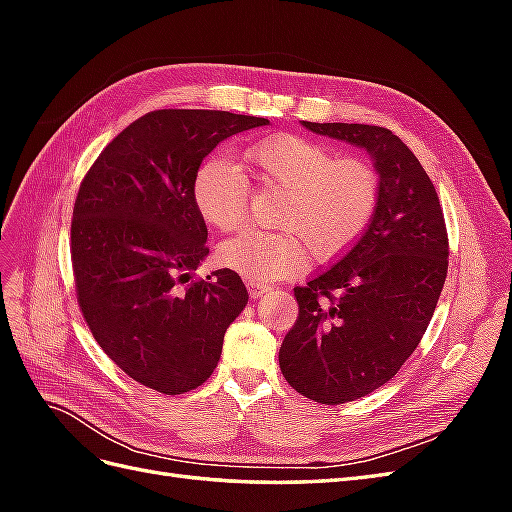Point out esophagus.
<instances>
[{
    "mask_svg": "<svg viewBox=\"0 0 512 512\" xmlns=\"http://www.w3.org/2000/svg\"><path fill=\"white\" fill-rule=\"evenodd\" d=\"M245 286H247V292H250V297H252V299H260L262 294H265V292H269V290H271V286H269V284H262V282H252V280H247V282H245Z\"/></svg>",
    "mask_w": 512,
    "mask_h": 512,
    "instance_id": "1",
    "label": "esophagus"
}]
</instances>
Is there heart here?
<instances>
[{"instance_id": "obj_1", "label": "heart", "mask_w": 512, "mask_h": 512, "mask_svg": "<svg viewBox=\"0 0 512 512\" xmlns=\"http://www.w3.org/2000/svg\"><path fill=\"white\" fill-rule=\"evenodd\" d=\"M254 185L284 190L273 224L280 230H247L222 243L218 258L252 282L301 273L309 252L318 262L346 256L361 241L380 205V175L363 158L335 156L314 138L271 134L245 145L241 168L211 156L196 168L192 198L213 230L245 224Z\"/></svg>"}]
</instances>
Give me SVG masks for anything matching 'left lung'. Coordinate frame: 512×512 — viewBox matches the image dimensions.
I'll return each instance as SVG.
<instances>
[{"label": "left lung", "instance_id": "8db88e82", "mask_svg": "<svg viewBox=\"0 0 512 512\" xmlns=\"http://www.w3.org/2000/svg\"><path fill=\"white\" fill-rule=\"evenodd\" d=\"M307 130L363 147L380 175V205L361 241L307 286L280 348L294 391L337 406L389 382L421 344L448 271V232L436 188L391 130L312 123Z\"/></svg>", "mask_w": 512, "mask_h": 512}]
</instances>
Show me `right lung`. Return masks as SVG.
<instances>
[{"label":"right lung","instance_id":"add662e5","mask_svg":"<svg viewBox=\"0 0 512 512\" xmlns=\"http://www.w3.org/2000/svg\"><path fill=\"white\" fill-rule=\"evenodd\" d=\"M269 119L162 108L104 147L74 200L70 254L91 335L121 371L164 395L203 384L247 303L241 277L194 271L209 254L196 168L224 138Z\"/></svg>","mask_w":512,"mask_h":512}]
</instances>
